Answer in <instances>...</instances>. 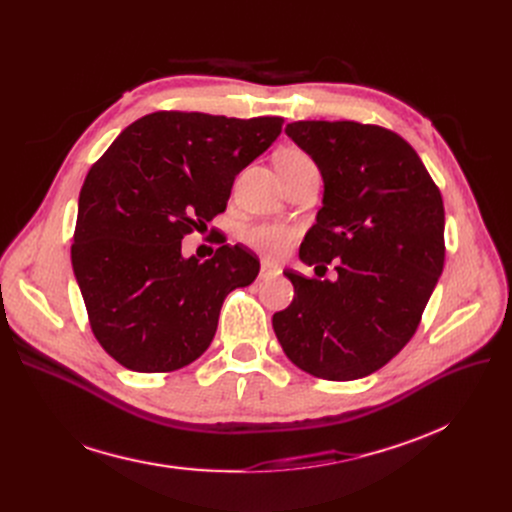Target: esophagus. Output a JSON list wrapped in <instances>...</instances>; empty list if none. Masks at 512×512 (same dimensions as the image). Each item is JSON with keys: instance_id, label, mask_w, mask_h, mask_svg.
Instances as JSON below:
<instances>
[{"instance_id": "obj_1", "label": "esophagus", "mask_w": 512, "mask_h": 512, "mask_svg": "<svg viewBox=\"0 0 512 512\" xmlns=\"http://www.w3.org/2000/svg\"><path fill=\"white\" fill-rule=\"evenodd\" d=\"M280 274V267L272 261H261V270H259V278L267 280V278H276Z\"/></svg>"}]
</instances>
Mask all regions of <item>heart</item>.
<instances>
[{
  "instance_id": "1",
  "label": "heart",
  "mask_w": 512,
  "mask_h": 512,
  "mask_svg": "<svg viewBox=\"0 0 512 512\" xmlns=\"http://www.w3.org/2000/svg\"><path fill=\"white\" fill-rule=\"evenodd\" d=\"M280 159L303 161L309 157L299 149H288L280 155ZM297 234V230L286 224H255L242 232V240L265 255H282L292 247V242L297 240Z\"/></svg>"
}]
</instances>
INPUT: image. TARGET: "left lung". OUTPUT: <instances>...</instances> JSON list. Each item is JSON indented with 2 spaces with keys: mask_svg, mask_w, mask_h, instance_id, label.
<instances>
[{
  "mask_svg": "<svg viewBox=\"0 0 512 512\" xmlns=\"http://www.w3.org/2000/svg\"><path fill=\"white\" fill-rule=\"evenodd\" d=\"M286 134L317 164L324 205L299 257L338 278L286 270L294 286L272 326L286 357L321 380L384 367L421 321L444 267V203L415 149L396 132L351 120H301Z\"/></svg>",
  "mask_w": 512,
  "mask_h": 512,
  "instance_id": "obj_1",
  "label": "left lung"
}]
</instances>
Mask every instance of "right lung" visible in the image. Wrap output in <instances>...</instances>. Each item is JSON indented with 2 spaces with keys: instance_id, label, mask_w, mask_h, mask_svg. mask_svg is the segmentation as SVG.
Returning <instances> with one entry per match:
<instances>
[{
  "instance_id": "add662e5",
  "label": "right lung",
  "mask_w": 512,
  "mask_h": 512,
  "mask_svg": "<svg viewBox=\"0 0 512 512\" xmlns=\"http://www.w3.org/2000/svg\"><path fill=\"white\" fill-rule=\"evenodd\" d=\"M284 120L153 112L120 132L78 197L72 270L89 324L126 369L166 373L211 344L228 292L259 261L222 245L182 257V238L228 205L234 178L270 147Z\"/></svg>"
}]
</instances>
